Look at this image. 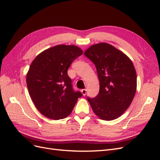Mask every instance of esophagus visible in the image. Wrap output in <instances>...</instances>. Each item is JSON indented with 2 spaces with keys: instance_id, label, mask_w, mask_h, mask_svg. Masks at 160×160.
Returning a JSON list of instances; mask_svg holds the SVG:
<instances>
[{
  "instance_id": "1",
  "label": "esophagus",
  "mask_w": 160,
  "mask_h": 160,
  "mask_svg": "<svg viewBox=\"0 0 160 160\" xmlns=\"http://www.w3.org/2000/svg\"><path fill=\"white\" fill-rule=\"evenodd\" d=\"M81 93L82 94H83V95H85L87 94V89H82L81 90Z\"/></svg>"
}]
</instances>
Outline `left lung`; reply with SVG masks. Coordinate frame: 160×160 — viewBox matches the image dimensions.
Masks as SVG:
<instances>
[{"mask_svg": "<svg viewBox=\"0 0 160 160\" xmlns=\"http://www.w3.org/2000/svg\"><path fill=\"white\" fill-rule=\"evenodd\" d=\"M84 55L96 67L99 93L88 98L95 114L101 119L118 118L132 103L137 89V75L129 58L107 42L91 45Z\"/></svg>", "mask_w": 160, "mask_h": 160, "instance_id": "obj_1", "label": "left lung"}]
</instances>
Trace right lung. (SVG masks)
Instances as JSON below:
<instances>
[{"instance_id":"right-lung-1","label":"right lung","mask_w":160,"mask_h":160,"mask_svg":"<svg viewBox=\"0 0 160 160\" xmlns=\"http://www.w3.org/2000/svg\"><path fill=\"white\" fill-rule=\"evenodd\" d=\"M83 51L75 45H59L39 53L27 73V85L36 108L45 117L64 119L82 96L72 89L67 69Z\"/></svg>"}]
</instances>
